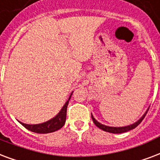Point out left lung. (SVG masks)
<instances>
[{
  "label": "left lung",
  "instance_id": "obj_1",
  "mask_svg": "<svg viewBox=\"0 0 160 160\" xmlns=\"http://www.w3.org/2000/svg\"><path fill=\"white\" fill-rule=\"evenodd\" d=\"M149 109V108H148ZM148 109L146 111V112L142 115V117L140 118L139 120L137 121L136 122H134L133 124H131V125H128V126H125V127H109V126H106V125H103V124L100 123L99 122H97V121L94 118V117L91 114V118H92V120H93L94 123L96 125V127H98L100 129H102L103 131L105 132H112V133H122V132H128L132 129L135 128L136 127H138L141 123V122L143 120V118H145V116L148 112Z\"/></svg>",
  "mask_w": 160,
  "mask_h": 160
}]
</instances>
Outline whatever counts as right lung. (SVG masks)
<instances>
[{
    "label": "right lung",
    "instance_id": "add662e5",
    "mask_svg": "<svg viewBox=\"0 0 160 160\" xmlns=\"http://www.w3.org/2000/svg\"><path fill=\"white\" fill-rule=\"evenodd\" d=\"M72 92L69 96V99L65 102V104L64 105V107H62V109L60 110V112L57 114L53 118L50 119V120L47 121L45 122L40 124H26L19 122L24 128H26L27 129H28L29 131L33 132H37V133H49V132H53L58 131V129H60L62 127L64 126L65 123V120H66V112H67V107L69 104V101L70 100L71 97Z\"/></svg>",
    "mask_w": 160,
    "mask_h": 160
}]
</instances>
